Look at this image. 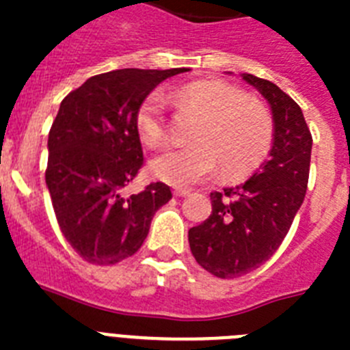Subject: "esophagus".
<instances>
[{
	"mask_svg": "<svg viewBox=\"0 0 350 350\" xmlns=\"http://www.w3.org/2000/svg\"><path fill=\"white\" fill-rule=\"evenodd\" d=\"M172 194H174L176 198H185L191 194V191H187V189H174V191H172Z\"/></svg>",
	"mask_w": 350,
	"mask_h": 350,
	"instance_id": "1",
	"label": "esophagus"
}]
</instances>
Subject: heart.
Returning <instances> with one entry per match:
<instances>
[{
    "instance_id": "1",
    "label": "heart",
    "mask_w": 350,
    "mask_h": 350,
    "mask_svg": "<svg viewBox=\"0 0 350 350\" xmlns=\"http://www.w3.org/2000/svg\"><path fill=\"white\" fill-rule=\"evenodd\" d=\"M176 105L202 114L192 134V147L165 148L150 161L154 178L170 185L189 187L218 170L241 178L265 159L272 143V121L265 107L224 81H194L170 94ZM137 136L147 147L161 145L167 136L163 98L154 92L137 107Z\"/></svg>"
}]
</instances>
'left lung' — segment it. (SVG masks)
I'll return each instance as SVG.
<instances>
[{
    "label": "left lung",
    "instance_id": "left-lung-1",
    "mask_svg": "<svg viewBox=\"0 0 350 350\" xmlns=\"http://www.w3.org/2000/svg\"><path fill=\"white\" fill-rule=\"evenodd\" d=\"M241 79L271 105L272 147L245 183L211 192L213 214L189 230L192 256L218 278H238L263 265L282 245L304 203L312 136L298 103L252 74Z\"/></svg>",
    "mask_w": 350,
    "mask_h": 350
}]
</instances>
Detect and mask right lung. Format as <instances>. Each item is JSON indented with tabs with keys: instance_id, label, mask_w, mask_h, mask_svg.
Wrapping results in <instances>:
<instances>
[{
	"instance_id": "1",
	"label": "right lung",
	"mask_w": 350,
	"mask_h": 350,
	"mask_svg": "<svg viewBox=\"0 0 350 350\" xmlns=\"http://www.w3.org/2000/svg\"><path fill=\"white\" fill-rule=\"evenodd\" d=\"M189 68H121L98 74L62 101L49 132L45 181L63 236L83 260L112 265L142 247L150 221L172 194L150 183L125 189L143 165L136 112L167 78Z\"/></svg>"
}]
</instances>
